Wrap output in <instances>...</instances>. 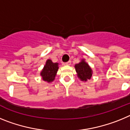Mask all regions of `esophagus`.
<instances>
[{"label": "esophagus", "mask_w": 130, "mask_h": 130, "mask_svg": "<svg viewBox=\"0 0 130 130\" xmlns=\"http://www.w3.org/2000/svg\"><path fill=\"white\" fill-rule=\"evenodd\" d=\"M64 64H65V65H68V66H69V65H70L71 64V61L70 60V61L68 62H66L64 63Z\"/></svg>", "instance_id": "34e87169"}]
</instances>
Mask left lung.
Masks as SVG:
<instances>
[{
    "label": "left lung",
    "mask_w": 130,
    "mask_h": 130,
    "mask_svg": "<svg viewBox=\"0 0 130 130\" xmlns=\"http://www.w3.org/2000/svg\"><path fill=\"white\" fill-rule=\"evenodd\" d=\"M75 70L77 73L78 77L81 81H87L92 77V70L88 64L83 60L81 62L75 64Z\"/></svg>",
    "instance_id": "left-lung-1"
}]
</instances>
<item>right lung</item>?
Listing matches in <instances>:
<instances>
[{
	"label": "right lung",
	"mask_w": 130,
	"mask_h": 130,
	"mask_svg": "<svg viewBox=\"0 0 130 130\" xmlns=\"http://www.w3.org/2000/svg\"><path fill=\"white\" fill-rule=\"evenodd\" d=\"M58 69V63H53L51 60H47L41 72V75L43 81H47L49 83L53 81Z\"/></svg>",
	"instance_id": "obj_1"
}]
</instances>
